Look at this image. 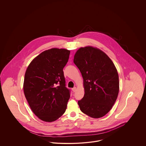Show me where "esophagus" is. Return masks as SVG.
<instances>
[{
  "mask_svg": "<svg viewBox=\"0 0 146 146\" xmlns=\"http://www.w3.org/2000/svg\"><path fill=\"white\" fill-rule=\"evenodd\" d=\"M76 87H74L73 88H72V90L73 91V92H75L76 91Z\"/></svg>",
  "mask_w": 146,
  "mask_h": 146,
  "instance_id": "obj_1",
  "label": "esophagus"
}]
</instances>
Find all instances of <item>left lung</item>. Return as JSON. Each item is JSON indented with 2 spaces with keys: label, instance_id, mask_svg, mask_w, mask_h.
I'll use <instances>...</instances> for the list:
<instances>
[{
  "label": "left lung",
  "instance_id": "obj_1",
  "mask_svg": "<svg viewBox=\"0 0 146 146\" xmlns=\"http://www.w3.org/2000/svg\"><path fill=\"white\" fill-rule=\"evenodd\" d=\"M73 62L83 78L85 94L78 102L81 111L91 118L104 117L118 97L119 81L116 67L104 52L92 46L78 50Z\"/></svg>",
  "mask_w": 146,
  "mask_h": 146
}]
</instances>
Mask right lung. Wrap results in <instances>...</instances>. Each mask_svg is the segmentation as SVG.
Returning a JSON list of instances; mask_svg holds the SVG:
<instances>
[{"label": "right lung", "mask_w": 146, "mask_h": 146, "mask_svg": "<svg viewBox=\"0 0 146 146\" xmlns=\"http://www.w3.org/2000/svg\"><path fill=\"white\" fill-rule=\"evenodd\" d=\"M70 51L45 50L30 63L25 73L23 91L32 111L42 121L52 122L62 115L70 99L63 69Z\"/></svg>", "instance_id": "obj_1"}]
</instances>
